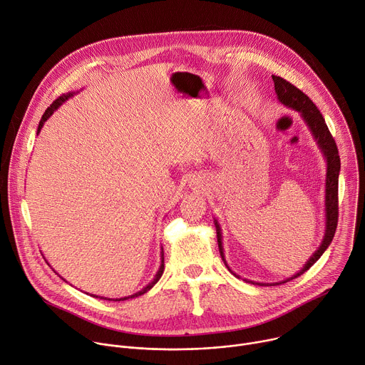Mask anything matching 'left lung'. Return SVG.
<instances>
[{
  "label": "left lung",
  "mask_w": 365,
  "mask_h": 365,
  "mask_svg": "<svg viewBox=\"0 0 365 365\" xmlns=\"http://www.w3.org/2000/svg\"><path fill=\"white\" fill-rule=\"evenodd\" d=\"M272 80H274V84H275V93H277L279 101L284 105L298 110L303 115L304 120L307 122L309 128L312 129L319 147L322 148V151H323V154L327 160L326 204H324L326 205V233H324V239H323L320 247L309 259V262L306 263V267L300 272L289 278V279H294V278L300 277L302 274H304L307 269H310L313 267V264L319 260V257L324 253L327 246L332 243V239L335 236V231H336V227H338V218H339L338 179H339V170H341V158H339L336 143H335L332 134H330V130H329L320 110L316 108V105L310 101V98L300 88H297L294 84L284 80L282 77L272 76ZM215 225H217V239H218L220 255H221V257L225 263L224 253H222V245H221L220 225L217 222H215ZM289 279H287V281H289ZM287 281H284V282H287Z\"/></svg>",
  "instance_id": "obj_1"
}]
</instances>
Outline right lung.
Listing matches in <instances>:
<instances>
[{
    "instance_id": "obj_1",
    "label": "right lung",
    "mask_w": 365,
    "mask_h": 365,
    "mask_svg": "<svg viewBox=\"0 0 365 365\" xmlns=\"http://www.w3.org/2000/svg\"><path fill=\"white\" fill-rule=\"evenodd\" d=\"M70 96H73V94H70V93H68V94H62V96H59V97L56 98V101H53V102H52V105H51V106L45 110V113L42 115V119H41L39 126H38V132L42 129L43 123H45V122H46V119L53 113V110H55V109H58V108L61 106V103L67 101V98H68ZM163 272H164V255H163V252H161V264H160V269H158V272L155 274V277H154V279L151 281V284H148L145 288H143L141 291L135 292L134 295H130V297H123V298H116V300H113V302H123V300H128V298H134V297H140V295L145 294L147 291H150V289L154 287V284H157V281L161 278ZM93 297H96V295H93ZM103 300H110V298H103Z\"/></svg>"
}]
</instances>
